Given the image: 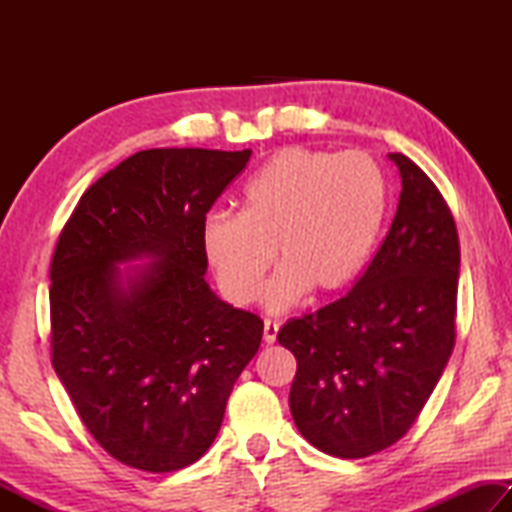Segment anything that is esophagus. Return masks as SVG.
Masks as SVG:
<instances>
[{
	"instance_id": "obj_1",
	"label": "esophagus",
	"mask_w": 512,
	"mask_h": 512,
	"mask_svg": "<svg viewBox=\"0 0 512 512\" xmlns=\"http://www.w3.org/2000/svg\"><path fill=\"white\" fill-rule=\"evenodd\" d=\"M277 329H280V325L273 323V320H264V341L266 343L277 341Z\"/></svg>"
}]
</instances>
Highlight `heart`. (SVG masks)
Returning <instances> with one entry per match:
<instances>
[{"label":"heart","mask_w":512,"mask_h":512,"mask_svg":"<svg viewBox=\"0 0 512 512\" xmlns=\"http://www.w3.org/2000/svg\"><path fill=\"white\" fill-rule=\"evenodd\" d=\"M386 216L381 169L363 153L334 155L289 146L273 153L241 192L239 214H210L201 250L216 284L232 305L257 298L287 311L316 296H334L361 275Z\"/></svg>","instance_id":"heart-1"}]
</instances>
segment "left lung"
<instances>
[{
    "instance_id": "1",
    "label": "left lung",
    "mask_w": 512,
    "mask_h": 512,
    "mask_svg": "<svg viewBox=\"0 0 512 512\" xmlns=\"http://www.w3.org/2000/svg\"><path fill=\"white\" fill-rule=\"evenodd\" d=\"M402 178L384 244L348 296L291 318L277 341L298 361L289 406L320 452L366 458L418 418L454 350L461 248L427 173L388 153Z\"/></svg>"
}]
</instances>
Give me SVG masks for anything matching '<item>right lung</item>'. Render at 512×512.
Wrapping results in <instances>:
<instances>
[{
  "mask_svg": "<svg viewBox=\"0 0 512 512\" xmlns=\"http://www.w3.org/2000/svg\"><path fill=\"white\" fill-rule=\"evenodd\" d=\"M246 151L149 149L81 196L51 259V363L94 440L124 465L196 463L262 343V318L205 282V214ZM126 265V269H121Z\"/></svg>",
  "mask_w": 512,
  "mask_h": 512,
  "instance_id": "obj_1",
  "label": "right lung"
}]
</instances>
